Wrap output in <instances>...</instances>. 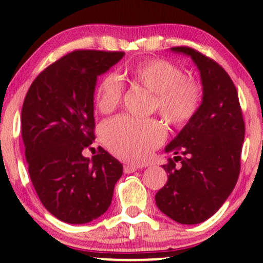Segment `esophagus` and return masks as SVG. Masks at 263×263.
Segmentation results:
<instances>
[{
	"label": "esophagus",
	"mask_w": 263,
	"mask_h": 263,
	"mask_svg": "<svg viewBox=\"0 0 263 263\" xmlns=\"http://www.w3.org/2000/svg\"><path fill=\"white\" fill-rule=\"evenodd\" d=\"M136 170H139V166H135V165H124V174H133Z\"/></svg>",
	"instance_id": "1"
}]
</instances>
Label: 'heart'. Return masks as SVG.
I'll list each match as a JSON object with an SVG mask.
<instances>
[{
    "instance_id": "b5f03b06",
    "label": "heart",
    "mask_w": 263,
    "mask_h": 263,
    "mask_svg": "<svg viewBox=\"0 0 263 263\" xmlns=\"http://www.w3.org/2000/svg\"><path fill=\"white\" fill-rule=\"evenodd\" d=\"M129 79L156 96L158 112L175 127L188 123L197 112L202 91L196 82L186 80L181 68L166 60H149L132 67ZM123 85L117 75L109 74L97 91L100 112L110 114L120 105ZM106 148L121 159L141 163L165 139L163 125L154 120L121 116L107 121L100 129Z\"/></svg>"
}]
</instances>
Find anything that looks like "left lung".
<instances>
[{
  "label": "left lung",
  "mask_w": 263,
  "mask_h": 263,
  "mask_svg": "<svg viewBox=\"0 0 263 263\" xmlns=\"http://www.w3.org/2000/svg\"><path fill=\"white\" fill-rule=\"evenodd\" d=\"M170 51L190 57L197 67L202 100L165 147V153L175 157L163 165L167 182L157 193L156 203L172 220L194 225L211 218L235 188L246 128L238 93L224 68L192 48Z\"/></svg>",
  "instance_id": "obj_1"
}]
</instances>
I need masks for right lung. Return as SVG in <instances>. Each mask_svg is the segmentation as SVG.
<instances>
[{
	"instance_id": "right-lung-1",
	"label": "right lung",
	"mask_w": 263,
	"mask_h": 263,
	"mask_svg": "<svg viewBox=\"0 0 263 263\" xmlns=\"http://www.w3.org/2000/svg\"><path fill=\"white\" fill-rule=\"evenodd\" d=\"M124 52L78 50L35 78L21 110V134L32 184L43 206L68 224H86L110 207L123 165L99 147L82 151L95 136L97 79Z\"/></svg>"
}]
</instances>
